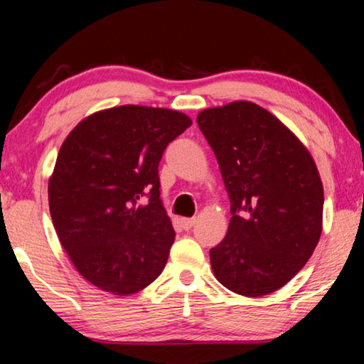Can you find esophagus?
I'll return each mask as SVG.
<instances>
[{"label": "esophagus", "mask_w": 364, "mask_h": 364, "mask_svg": "<svg viewBox=\"0 0 364 364\" xmlns=\"http://www.w3.org/2000/svg\"><path fill=\"white\" fill-rule=\"evenodd\" d=\"M194 223H196V218H183L181 220V225H183L184 230H191Z\"/></svg>", "instance_id": "obj_1"}]
</instances>
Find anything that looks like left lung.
Returning <instances> with one entry per match:
<instances>
[{"mask_svg": "<svg viewBox=\"0 0 364 364\" xmlns=\"http://www.w3.org/2000/svg\"><path fill=\"white\" fill-rule=\"evenodd\" d=\"M197 125L231 202L226 236L210 249L215 278L245 297L278 291L305 267L321 236L324 193L315 160L254 102L205 109Z\"/></svg>", "mask_w": 364, "mask_h": 364, "instance_id": "left-lung-1", "label": "left lung"}]
</instances>
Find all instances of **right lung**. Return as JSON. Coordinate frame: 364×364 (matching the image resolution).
Returning a JSON list of instances; mask_svg holds the SVG:
<instances>
[{"label": "right lung", "instance_id": "right-lung-1", "mask_svg": "<svg viewBox=\"0 0 364 364\" xmlns=\"http://www.w3.org/2000/svg\"><path fill=\"white\" fill-rule=\"evenodd\" d=\"M191 125L178 110L120 106L86 117L60 146L48 186L53 225L73 267L101 291L139 292L165 268L175 230L159 162Z\"/></svg>", "mask_w": 364, "mask_h": 364}]
</instances>
